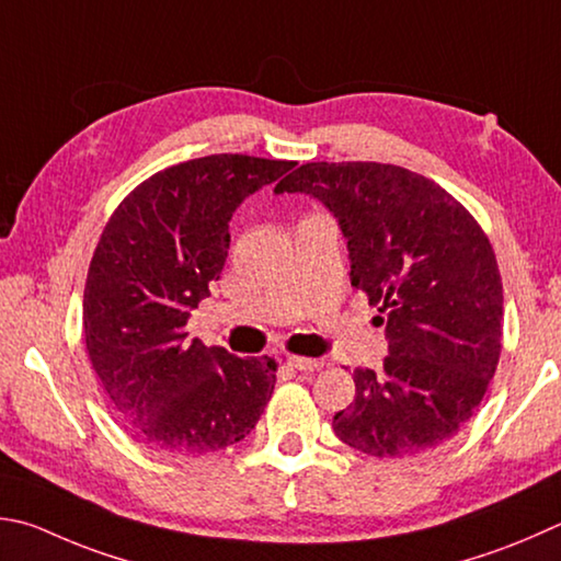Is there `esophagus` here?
<instances>
[{
    "mask_svg": "<svg viewBox=\"0 0 561 561\" xmlns=\"http://www.w3.org/2000/svg\"><path fill=\"white\" fill-rule=\"evenodd\" d=\"M294 370L299 373H316L323 368V360H316V358H301V355H289L287 360Z\"/></svg>",
    "mask_w": 561,
    "mask_h": 561,
    "instance_id": "obj_1",
    "label": "esophagus"
}]
</instances>
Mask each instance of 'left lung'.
I'll use <instances>...</instances> for the list:
<instances>
[{"label":"left lung","mask_w":561,"mask_h":561,"mask_svg":"<svg viewBox=\"0 0 561 561\" xmlns=\"http://www.w3.org/2000/svg\"><path fill=\"white\" fill-rule=\"evenodd\" d=\"M277 193L323 201L348 238L351 284L385 323L382 370H353L355 400L333 416L343 444L404 458L461 432L503 345V282L491 240L439 183L378 161H309Z\"/></svg>","instance_id":"1"}]
</instances>
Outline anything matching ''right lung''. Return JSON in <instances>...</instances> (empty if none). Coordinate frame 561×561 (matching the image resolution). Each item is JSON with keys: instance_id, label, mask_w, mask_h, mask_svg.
<instances>
[{"instance_id": "1", "label": "right lung", "mask_w": 561, "mask_h": 561, "mask_svg": "<svg viewBox=\"0 0 561 561\" xmlns=\"http://www.w3.org/2000/svg\"><path fill=\"white\" fill-rule=\"evenodd\" d=\"M291 167L248 154L183 161L141 181L105 222L85 279V351L110 407L149 449H226L270 402L277 363L188 341L186 321L220 279L232 210Z\"/></svg>"}]
</instances>
